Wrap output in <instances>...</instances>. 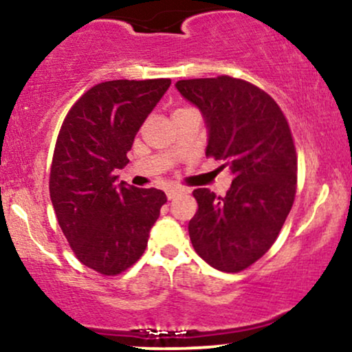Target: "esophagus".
<instances>
[{
    "mask_svg": "<svg viewBox=\"0 0 352 352\" xmlns=\"http://www.w3.org/2000/svg\"><path fill=\"white\" fill-rule=\"evenodd\" d=\"M180 192H182V188H179V187H168V188H167V199L172 200L173 197L179 195Z\"/></svg>",
    "mask_w": 352,
    "mask_h": 352,
    "instance_id": "obj_1",
    "label": "esophagus"
}]
</instances>
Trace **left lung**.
I'll return each instance as SVG.
<instances>
[{
	"mask_svg": "<svg viewBox=\"0 0 352 352\" xmlns=\"http://www.w3.org/2000/svg\"><path fill=\"white\" fill-rule=\"evenodd\" d=\"M208 131L205 155L233 175L227 195L193 190L199 210L188 233L195 252L213 268L236 273L272 248L293 207L296 151L278 104L246 80L218 76L175 84Z\"/></svg>",
	"mask_w": 352,
	"mask_h": 352,
	"instance_id": "obj_1",
	"label": "left lung"
}]
</instances>
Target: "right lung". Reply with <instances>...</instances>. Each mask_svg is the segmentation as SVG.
Masks as SVG:
<instances>
[{
	"mask_svg": "<svg viewBox=\"0 0 352 352\" xmlns=\"http://www.w3.org/2000/svg\"><path fill=\"white\" fill-rule=\"evenodd\" d=\"M170 79L107 80L91 87L64 119L50 177L52 208L72 252L100 274H119L142 256L162 190L117 184V168Z\"/></svg>",
	"mask_w": 352,
	"mask_h": 352,
	"instance_id": "obj_1",
	"label": "right lung"
}]
</instances>
